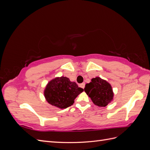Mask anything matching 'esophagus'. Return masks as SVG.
<instances>
[{"label":"esophagus","instance_id":"obj_1","mask_svg":"<svg viewBox=\"0 0 150 150\" xmlns=\"http://www.w3.org/2000/svg\"><path fill=\"white\" fill-rule=\"evenodd\" d=\"M80 86H81V88L84 89V86H85V83H82V84H80Z\"/></svg>","mask_w":150,"mask_h":150}]
</instances>
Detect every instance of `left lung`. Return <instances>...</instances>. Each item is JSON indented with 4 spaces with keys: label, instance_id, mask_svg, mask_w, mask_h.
Instances as JSON below:
<instances>
[{
    "label": "left lung",
    "instance_id": "8db88e82",
    "mask_svg": "<svg viewBox=\"0 0 150 150\" xmlns=\"http://www.w3.org/2000/svg\"><path fill=\"white\" fill-rule=\"evenodd\" d=\"M84 91L95 105L105 107L113 99L114 94L111 84L106 81L96 77L85 85Z\"/></svg>",
    "mask_w": 150,
    "mask_h": 150
}]
</instances>
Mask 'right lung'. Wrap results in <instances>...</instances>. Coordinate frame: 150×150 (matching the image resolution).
Here are the masks:
<instances>
[{
    "label": "right lung",
    "instance_id": "right-lung-1",
    "mask_svg": "<svg viewBox=\"0 0 150 150\" xmlns=\"http://www.w3.org/2000/svg\"><path fill=\"white\" fill-rule=\"evenodd\" d=\"M84 89L66 77H58L50 81L44 90V96L49 104L60 109L71 106Z\"/></svg>",
    "mask_w": 150,
    "mask_h": 150
}]
</instances>
